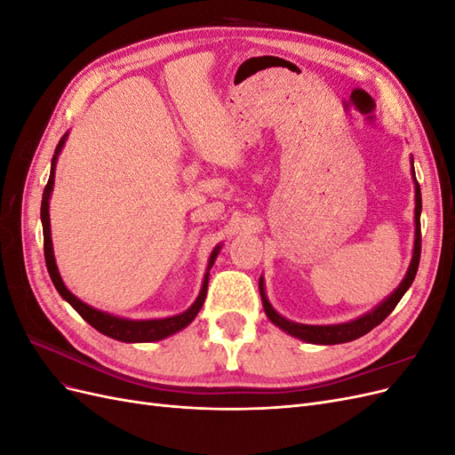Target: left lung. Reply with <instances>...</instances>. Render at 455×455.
Instances as JSON below:
<instances>
[{"instance_id":"obj_1","label":"left lung","mask_w":455,"mask_h":455,"mask_svg":"<svg viewBox=\"0 0 455 455\" xmlns=\"http://www.w3.org/2000/svg\"><path fill=\"white\" fill-rule=\"evenodd\" d=\"M411 176H414L416 182V239H414V256H411L410 267L406 271V277L403 279V283L398 284L396 291L387 298L383 299L381 304L371 309L370 313L359 316V319L349 321V323H341V324H299V323H292L281 316L277 311H275L269 304V299L266 296L264 291V277H259V296H261V304H264L267 319L277 324L284 332H288L291 336L304 339L307 343H319V346H336V343H346V341H353L356 338H361L364 334H368L371 328H376L379 323H383L387 319V315L396 307L398 301L406 294L408 288L411 286L416 279L418 273V266H419V256H421V224H419V216H421V189L419 184L416 180V171H414V159H411Z\"/></svg>"}]
</instances>
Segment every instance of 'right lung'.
<instances>
[{"instance_id":"obj_1","label":"right lung","mask_w":455,"mask_h":455,"mask_svg":"<svg viewBox=\"0 0 455 455\" xmlns=\"http://www.w3.org/2000/svg\"><path fill=\"white\" fill-rule=\"evenodd\" d=\"M68 139V132L62 136L57 149H54V156L51 161V176H49V182L44 189V199H41V224H44V251H45V264H47V271L51 275V281L57 288L59 294L70 304L84 319L92 326L99 330L100 334L108 336V338H114L119 341H125V343H144V341H159L163 338H169L172 334H176L178 330L186 328L191 321L196 319L199 309L203 307V301L206 298V286H209V271L214 264V259L220 252V244L212 251L211 258H209V267H206L204 273V279H203V286H201V292L197 296V299L194 301V306H191L188 311L180 313V315H174V316H167V319H148V321H131V319H123V316H116V315H109L104 311L94 309L87 304H84L79 298H76L70 291H68L66 284L60 279V273L57 267V261H54V254H52V241H51V220H49V199H51V191H52V184H54V167H57V159L60 149L64 146Z\"/></svg>"}]
</instances>
